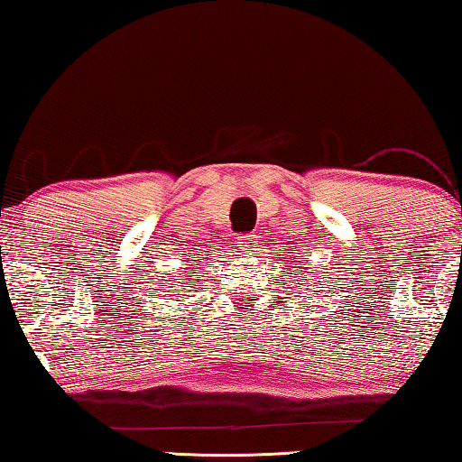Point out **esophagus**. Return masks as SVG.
I'll return each mask as SVG.
<instances>
[{"mask_svg": "<svg viewBox=\"0 0 462 462\" xmlns=\"http://www.w3.org/2000/svg\"><path fill=\"white\" fill-rule=\"evenodd\" d=\"M236 242H238V246H242L245 250H253L256 236L254 234H240V236H236Z\"/></svg>", "mask_w": 462, "mask_h": 462, "instance_id": "1", "label": "esophagus"}]
</instances>
